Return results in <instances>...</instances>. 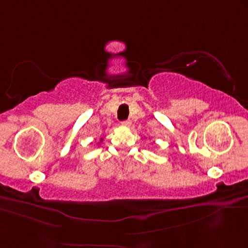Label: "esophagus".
I'll list each match as a JSON object with an SVG mask.
<instances>
[{
  "mask_svg": "<svg viewBox=\"0 0 248 248\" xmlns=\"http://www.w3.org/2000/svg\"><path fill=\"white\" fill-rule=\"evenodd\" d=\"M122 125H123V126H125V127H129V126L131 125V121H130V120L123 121V122H122Z\"/></svg>",
  "mask_w": 248,
  "mask_h": 248,
  "instance_id": "esophagus-1",
  "label": "esophagus"
}]
</instances>
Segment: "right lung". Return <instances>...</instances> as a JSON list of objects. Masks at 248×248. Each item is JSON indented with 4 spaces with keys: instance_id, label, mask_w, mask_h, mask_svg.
Listing matches in <instances>:
<instances>
[{
    "instance_id": "obj_1",
    "label": "right lung",
    "mask_w": 248,
    "mask_h": 248,
    "mask_svg": "<svg viewBox=\"0 0 248 248\" xmlns=\"http://www.w3.org/2000/svg\"><path fill=\"white\" fill-rule=\"evenodd\" d=\"M100 141H102V140H100Z\"/></svg>"
}]
</instances>
